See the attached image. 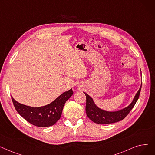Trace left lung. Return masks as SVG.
Here are the masks:
<instances>
[{"label":"left lung","instance_id":"1","mask_svg":"<svg viewBox=\"0 0 155 155\" xmlns=\"http://www.w3.org/2000/svg\"><path fill=\"white\" fill-rule=\"evenodd\" d=\"M141 86H142V83H141L140 88L134 96L132 101L129 106L125 107L122 110L115 111H108L99 108L94 102L93 99L87 93L84 92L86 96L85 111L87 116L92 122L98 124H110L122 120L129 113L136 103L139 97Z\"/></svg>","mask_w":155,"mask_h":155}]
</instances>
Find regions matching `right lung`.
I'll list each match as a JSON object with an SVG mask.
<instances>
[{"mask_svg":"<svg viewBox=\"0 0 155 155\" xmlns=\"http://www.w3.org/2000/svg\"><path fill=\"white\" fill-rule=\"evenodd\" d=\"M73 94L71 89L61 94L51 103L40 107L22 104L11 97L16 110L27 122L37 127H47L54 125L61 118L64 105Z\"/></svg>","mask_w":155,"mask_h":155,"instance_id":"1","label":"right lung"}]
</instances>
